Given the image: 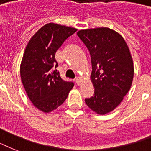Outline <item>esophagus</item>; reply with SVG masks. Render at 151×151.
Segmentation results:
<instances>
[{
  "label": "esophagus",
  "mask_w": 151,
  "mask_h": 151,
  "mask_svg": "<svg viewBox=\"0 0 151 151\" xmlns=\"http://www.w3.org/2000/svg\"><path fill=\"white\" fill-rule=\"evenodd\" d=\"M81 81H82V78H81V77H78V78H76V83H77L78 85H81Z\"/></svg>",
  "instance_id": "esophagus-1"
}]
</instances>
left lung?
<instances>
[{"label": "left lung", "mask_w": 151, "mask_h": 151, "mask_svg": "<svg viewBox=\"0 0 151 151\" xmlns=\"http://www.w3.org/2000/svg\"><path fill=\"white\" fill-rule=\"evenodd\" d=\"M77 34L92 59L95 94L85 103L94 112L104 115L114 110L131 88L134 66L130 50L122 35L108 27L81 29Z\"/></svg>", "instance_id": "1"}]
</instances>
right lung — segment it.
Wrapping results in <instances>:
<instances>
[{
    "instance_id": "right-lung-1",
    "label": "right lung",
    "mask_w": 151,
    "mask_h": 151,
    "mask_svg": "<svg viewBox=\"0 0 151 151\" xmlns=\"http://www.w3.org/2000/svg\"><path fill=\"white\" fill-rule=\"evenodd\" d=\"M76 28L50 22L34 34L27 44L20 65L22 85L33 105L50 113L61 106L73 87L59 75L55 55Z\"/></svg>"
}]
</instances>
